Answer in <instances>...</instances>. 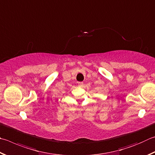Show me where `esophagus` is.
I'll list each match as a JSON object with an SVG mask.
<instances>
[{
    "mask_svg": "<svg viewBox=\"0 0 155 155\" xmlns=\"http://www.w3.org/2000/svg\"><path fill=\"white\" fill-rule=\"evenodd\" d=\"M83 82L78 83V87H83Z\"/></svg>",
    "mask_w": 155,
    "mask_h": 155,
    "instance_id": "1",
    "label": "esophagus"
}]
</instances>
